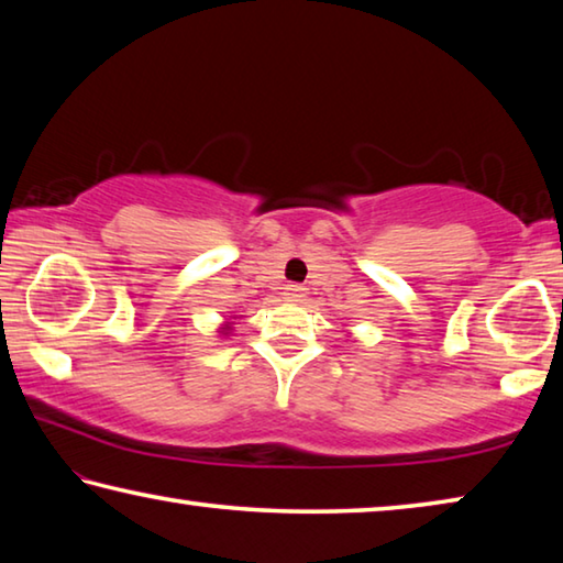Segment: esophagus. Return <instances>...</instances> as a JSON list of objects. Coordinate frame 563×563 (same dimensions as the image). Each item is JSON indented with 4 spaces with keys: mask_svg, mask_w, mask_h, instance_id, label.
<instances>
[{
    "mask_svg": "<svg viewBox=\"0 0 563 563\" xmlns=\"http://www.w3.org/2000/svg\"><path fill=\"white\" fill-rule=\"evenodd\" d=\"M305 295H308V292H305V288L298 283H292V285H288V288H285V298L292 300V302H302Z\"/></svg>",
    "mask_w": 563,
    "mask_h": 563,
    "instance_id": "esophagus-1",
    "label": "esophagus"
}]
</instances>
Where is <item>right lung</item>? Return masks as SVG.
I'll use <instances>...</instances> for the list:
<instances>
[{"mask_svg":"<svg viewBox=\"0 0 563 563\" xmlns=\"http://www.w3.org/2000/svg\"><path fill=\"white\" fill-rule=\"evenodd\" d=\"M235 318H231V316H228L223 322H221V328H218V332H221V335L223 338H228V335H231V332H233V325H235V322H233Z\"/></svg>","mask_w":563,"mask_h":563,"instance_id":"add662e5","label":"right lung"}]
</instances>
